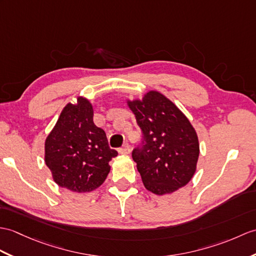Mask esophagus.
Returning <instances> with one entry per match:
<instances>
[{
	"mask_svg": "<svg viewBox=\"0 0 256 256\" xmlns=\"http://www.w3.org/2000/svg\"><path fill=\"white\" fill-rule=\"evenodd\" d=\"M118 152L122 154V155H128L130 152V146L128 145V142H124L123 146L118 150Z\"/></svg>",
	"mask_w": 256,
	"mask_h": 256,
	"instance_id": "esophagus-1",
	"label": "esophagus"
}]
</instances>
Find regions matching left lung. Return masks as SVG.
<instances>
[{"label": "left lung", "instance_id": "1", "mask_svg": "<svg viewBox=\"0 0 256 256\" xmlns=\"http://www.w3.org/2000/svg\"><path fill=\"white\" fill-rule=\"evenodd\" d=\"M142 130L133 160L148 191L169 194L191 181L200 155L198 138L188 118L159 92L128 101Z\"/></svg>", "mask_w": 256, "mask_h": 256}]
</instances>
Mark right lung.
<instances>
[{"mask_svg":"<svg viewBox=\"0 0 256 256\" xmlns=\"http://www.w3.org/2000/svg\"><path fill=\"white\" fill-rule=\"evenodd\" d=\"M89 100L77 98L68 104L44 142V162L54 182L77 193L99 188L110 172L111 150L104 130L94 126Z\"/></svg>","mask_w":256,"mask_h":256,"instance_id":"right-lung-1","label":"right lung"}]
</instances>
